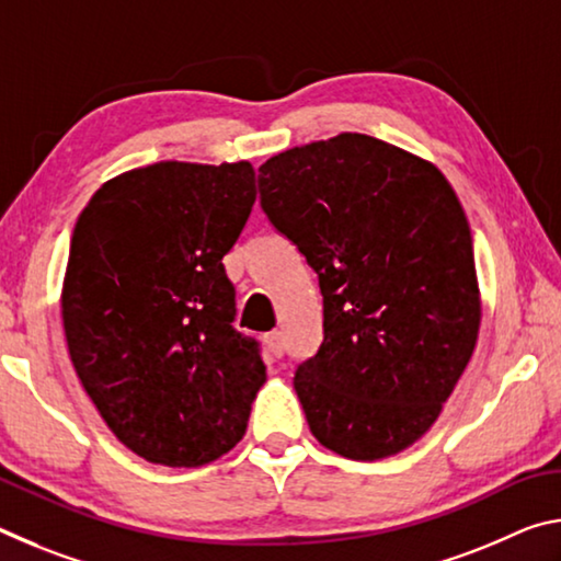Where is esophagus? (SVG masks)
<instances>
[{"label":"esophagus","mask_w":561,"mask_h":561,"mask_svg":"<svg viewBox=\"0 0 561 561\" xmlns=\"http://www.w3.org/2000/svg\"><path fill=\"white\" fill-rule=\"evenodd\" d=\"M264 344H267V348L272 351L274 356H282L284 354V336H282V331H272V334L264 336Z\"/></svg>","instance_id":"obj_1"}]
</instances>
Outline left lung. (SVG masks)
I'll list each match as a JSON object with an SVG mask.
<instances>
[{"label":"left lung","instance_id":"left-lung-1","mask_svg":"<svg viewBox=\"0 0 561 561\" xmlns=\"http://www.w3.org/2000/svg\"><path fill=\"white\" fill-rule=\"evenodd\" d=\"M270 222L319 274L324 341L294 374L309 431L348 460L411 448L478 344L468 217L431 160L364 133L272 156Z\"/></svg>","mask_w":561,"mask_h":561}]
</instances>
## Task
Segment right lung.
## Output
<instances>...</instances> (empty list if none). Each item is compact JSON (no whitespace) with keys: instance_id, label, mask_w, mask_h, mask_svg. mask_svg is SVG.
<instances>
[{"instance_id":"obj_1","label":"right lung","mask_w":561,"mask_h":561,"mask_svg":"<svg viewBox=\"0 0 561 561\" xmlns=\"http://www.w3.org/2000/svg\"><path fill=\"white\" fill-rule=\"evenodd\" d=\"M257 201L247 160L160 163L103 183L61 289L69 356L111 433L148 462L201 468L242 440L267 381L234 331L222 257Z\"/></svg>"}]
</instances>
